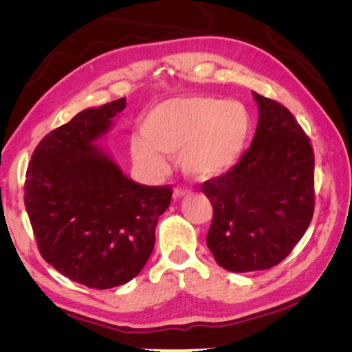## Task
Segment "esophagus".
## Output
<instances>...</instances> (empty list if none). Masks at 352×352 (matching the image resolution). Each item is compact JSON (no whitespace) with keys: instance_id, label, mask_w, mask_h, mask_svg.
Returning a JSON list of instances; mask_svg holds the SVG:
<instances>
[{"instance_id":"34e87169","label":"esophagus","mask_w":352,"mask_h":352,"mask_svg":"<svg viewBox=\"0 0 352 352\" xmlns=\"http://www.w3.org/2000/svg\"><path fill=\"white\" fill-rule=\"evenodd\" d=\"M186 195H188V190L187 188H175V192H173V199L179 201Z\"/></svg>"}]
</instances>
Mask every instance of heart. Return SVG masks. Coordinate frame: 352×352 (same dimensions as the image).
<instances>
[{"label":"heart","mask_w":352,"mask_h":352,"mask_svg":"<svg viewBox=\"0 0 352 352\" xmlns=\"http://www.w3.org/2000/svg\"><path fill=\"white\" fill-rule=\"evenodd\" d=\"M252 133L249 109L239 102L208 96L166 98L142 120V138L131 140L134 164L150 177L162 176V154L181 157L182 170L196 181L230 170L245 151Z\"/></svg>","instance_id":"1"}]
</instances>
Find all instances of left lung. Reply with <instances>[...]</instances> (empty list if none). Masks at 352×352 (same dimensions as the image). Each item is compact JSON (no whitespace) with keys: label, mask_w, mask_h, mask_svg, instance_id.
<instances>
[{"label":"left lung","mask_w":352,"mask_h":352,"mask_svg":"<svg viewBox=\"0 0 352 352\" xmlns=\"http://www.w3.org/2000/svg\"><path fill=\"white\" fill-rule=\"evenodd\" d=\"M258 125L239 162L202 184L213 206L207 245L221 267L255 272L291 254L314 214V151L286 107L254 92Z\"/></svg>","instance_id":"obj_1"}]
</instances>
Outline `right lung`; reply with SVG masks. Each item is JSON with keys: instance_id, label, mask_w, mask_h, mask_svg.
<instances>
[{"instance_id": "obj_1", "label": "right lung", "mask_w": 352, "mask_h": 352, "mask_svg": "<svg viewBox=\"0 0 352 352\" xmlns=\"http://www.w3.org/2000/svg\"><path fill=\"white\" fill-rule=\"evenodd\" d=\"M126 98L88 108L35 148L24 182V206L40 254L61 275L94 289L122 286L150 258L157 218L170 187L129 179L96 145Z\"/></svg>"}]
</instances>
